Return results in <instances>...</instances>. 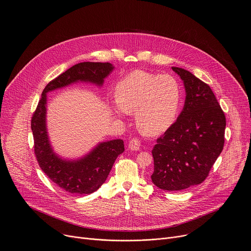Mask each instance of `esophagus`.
Here are the masks:
<instances>
[{"label": "esophagus", "mask_w": 251, "mask_h": 251, "mask_svg": "<svg viewBox=\"0 0 251 251\" xmlns=\"http://www.w3.org/2000/svg\"><path fill=\"white\" fill-rule=\"evenodd\" d=\"M129 149L131 151H140L141 150V142L139 139L134 138L129 142Z\"/></svg>", "instance_id": "1"}]
</instances>
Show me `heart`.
<instances>
[{"mask_svg":"<svg viewBox=\"0 0 251 251\" xmlns=\"http://www.w3.org/2000/svg\"><path fill=\"white\" fill-rule=\"evenodd\" d=\"M115 97L118 111L135 112V122L142 134L158 136L176 121L181 92L172 75L137 70L117 83Z\"/></svg>","mask_w":251,"mask_h":251,"instance_id":"heart-1","label":"heart"}]
</instances>
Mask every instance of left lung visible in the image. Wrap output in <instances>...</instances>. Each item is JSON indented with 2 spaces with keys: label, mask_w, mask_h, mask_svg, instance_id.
<instances>
[{
  "label": "left lung",
  "mask_w": 251,
  "mask_h": 251,
  "mask_svg": "<svg viewBox=\"0 0 251 251\" xmlns=\"http://www.w3.org/2000/svg\"><path fill=\"white\" fill-rule=\"evenodd\" d=\"M183 80L186 98L176 121L152 150V182L177 191L201 183L224 147L225 114L210 87L190 72L172 67Z\"/></svg>",
  "instance_id": "obj_1"
}]
</instances>
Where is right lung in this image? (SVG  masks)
<instances>
[{"label": "right lung", "instance_id": "add662e5", "mask_svg": "<svg viewBox=\"0 0 251 251\" xmlns=\"http://www.w3.org/2000/svg\"><path fill=\"white\" fill-rule=\"evenodd\" d=\"M110 63H78L51 80L43 91L42 98L32 116L34 151L39 166L57 186L69 193L90 194L105 181L114 161L124 151L122 140L99 144L93 151L78 160L60 158L51 148L47 131V93L77 81L101 86L112 72Z\"/></svg>", "mask_w": 251, "mask_h": 251}]
</instances>
